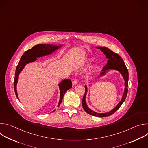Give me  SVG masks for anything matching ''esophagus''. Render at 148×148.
<instances>
[{"label": "esophagus", "instance_id": "obj_1", "mask_svg": "<svg viewBox=\"0 0 148 148\" xmlns=\"http://www.w3.org/2000/svg\"><path fill=\"white\" fill-rule=\"evenodd\" d=\"M76 84H77V80L76 79H74L73 81V86H75Z\"/></svg>", "mask_w": 148, "mask_h": 148}]
</instances>
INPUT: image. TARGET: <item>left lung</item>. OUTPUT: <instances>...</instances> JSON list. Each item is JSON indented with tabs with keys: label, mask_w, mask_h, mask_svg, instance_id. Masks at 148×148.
I'll return each instance as SVG.
<instances>
[{
	"label": "left lung",
	"mask_w": 148,
	"mask_h": 148,
	"mask_svg": "<svg viewBox=\"0 0 148 148\" xmlns=\"http://www.w3.org/2000/svg\"><path fill=\"white\" fill-rule=\"evenodd\" d=\"M97 49H99L102 52L105 54V57L108 59V62L106 66H105L103 68L102 70V72L100 73L99 76H103L106 73L110 70H115L118 71H119L122 75L123 79L125 81V89L123 94L122 95V99L121 101L118 103L116 106L111 111L106 113H97L92 110H91L86 103V95L87 93V87L85 86V89L86 92L84 94V95L83 97V98L82 99V105L83 109L87 113H88L90 115L98 116V117H106L112 114H113L115 112H116L119 107L121 106V105L123 103L124 101L126 99V95L128 93V78H129V74H128V71L127 68H126L124 61L122 60V58L120 56H119L118 54L113 52L111 50H110L107 47H96Z\"/></svg>",
	"instance_id": "8db88e82"
}]
</instances>
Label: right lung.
<instances>
[{"label": "right lung", "mask_w": 148, "mask_h": 148, "mask_svg": "<svg viewBox=\"0 0 148 148\" xmlns=\"http://www.w3.org/2000/svg\"><path fill=\"white\" fill-rule=\"evenodd\" d=\"M61 47V45L56 46L54 45L38 44L33 47L31 49L27 50L23 54V55H22V56L21 57L18 64L16 67L14 80V92L18 99V97L16 90V86L18 82L19 74L23 70L25 66L27 64H28V63L35 61L37 60V57H41L47 55L51 54L55 52L56 50H57L58 49ZM58 86L60 91V101L58 104V107H59L60 105L61 104L62 100V98L64 97L66 91L69 89L71 88L72 82L70 79H64L58 84ZM54 111L55 110H54L53 112H54Z\"/></svg>", "instance_id": "obj_1"}]
</instances>
